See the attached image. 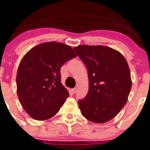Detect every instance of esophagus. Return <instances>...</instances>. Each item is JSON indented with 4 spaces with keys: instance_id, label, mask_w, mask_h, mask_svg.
Masks as SVG:
<instances>
[{
    "instance_id": "esophagus-1",
    "label": "esophagus",
    "mask_w": 150,
    "mask_h": 150,
    "mask_svg": "<svg viewBox=\"0 0 150 150\" xmlns=\"http://www.w3.org/2000/svg\"><path fill=\"white\" fill-rule=\"evenodd\" d=\"M76 91H77V89H76V88H73V89H72V92H73V94H75V93L76 92Z\"/></svg>"
}]
</instances>
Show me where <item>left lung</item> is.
Listing matches in <instances>:
<instances>
[{
	"label": "left lung",
	"instance_id": "obj_1",
	"mask_svg": "<svg viewBox=\"0 0 150 150\" xmlns=\"http://www.w3.org/2000/svg\"><path fill=\"white\" fill-rule=\"evenodd\" d=\"M73 49L88 72V93L78 101L81 113L94 123H106L128 101L132 86L128 63L121 53L105 46L80 45Z\"/></svg>",
	"mask_w": 150,
	"mask_h": 150
}]
</instances>
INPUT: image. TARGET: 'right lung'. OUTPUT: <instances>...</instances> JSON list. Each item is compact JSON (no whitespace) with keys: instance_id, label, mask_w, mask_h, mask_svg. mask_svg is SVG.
Returning <instances> with one entry per match:
<instances>
[{"instance_id":"right-lung-1","label":"right lung","mask_w":150,"mask_h":150,"mask_svg":"<svg viewBox=\"0 0 150 150\" xmlns=\"http://www.w3.org/2000/svg\"><path fill=\"white\" fill-rule=\"evenodd\" d=\"M76 56L70 46L51 42L32 48L22 58L17 73V93L22 107L34 119L55 116L69 97L60 70Z\"/></svg>"}]
</instances>
